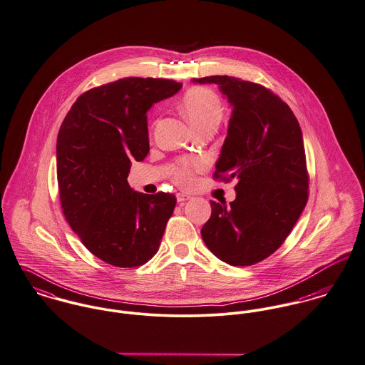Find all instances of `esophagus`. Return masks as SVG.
Segmentation results:
<instances>
[{"mask_svg": "<svg viewBox=\"0 0 365 365\" xmlns=\"http://www.w3.org/2000/svg\"><path fill=\"white\" fill-rule=\"evenodd\" d=\"M176 199H178V202L183 204V202L190 200V196H189V195H186V193H178V195H176Z\"/></svg>", "mask_w": 365, "mask_h": 365, "instance_id": "1", "label": "esophagus"}]
</instances>
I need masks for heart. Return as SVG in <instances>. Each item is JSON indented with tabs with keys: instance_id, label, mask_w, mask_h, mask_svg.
Instances as JSON below:
<instances>
[{
	"instance_id": "b5f03b06",
	"label": "heart",
	"mask_w": 365,
	"mask_h": 365,
	"mask_svg": "<svg viewBox=\"0 0 365 365\" xmlns=\"http://www.w3.org/2000/svg\"><path fill=\"white\" fill-rule=\"evenodd\" d=\"M180 109L196 130L205 125L217 127L224 113L220 96L211 89L202 86H195L185 92L180 101ZM202 168V161H182L176 166L173 178L179 185L190 186L195 182V172Z\"/></svg>"
}]
</instances>
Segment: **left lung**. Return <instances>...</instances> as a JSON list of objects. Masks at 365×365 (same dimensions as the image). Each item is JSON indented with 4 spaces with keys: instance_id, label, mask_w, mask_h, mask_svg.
<instances>
[{
    "instance_id": "1",
    "label": "left lung",
    "mask_w": 365,
    "mask_h": 365,
    "mask_svg": "<svg viewBox=\"0 0 365 365\" xmlns=\"http://www.w3.org/2000/svg\"><path fill=\"white\" fill-rule=\"evenodd\" d=\"M215 83L232 106L215 179H237V199L211 202L202 225L207 247L231 266H250L274 253L308 202V172L299 123L270 89L228 76Z\"/></svg>"
}]
</instances>
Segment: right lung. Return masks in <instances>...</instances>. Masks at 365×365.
I'll use <instances>...</instances> for the list:
<instances>
[{
	"instance_id": "obj_1",
	"label": "right lung",
	"mask_w": 365,
	"mask_h": 365,
	"mask_svg": "<svg viewBox=\"0 0 365 365\" xmlns=\"http://www.w3.org/2000/svg\"><path fill=\"white\" fill-rule=\"evenodd\" d=\"M182 83L128 77L83 92L57 137L64 217L85 247L116 267L147 263L160 247L176 197L134 192L131 161L150 153L147 112Z\"/></svg>"
}]
</instances>
